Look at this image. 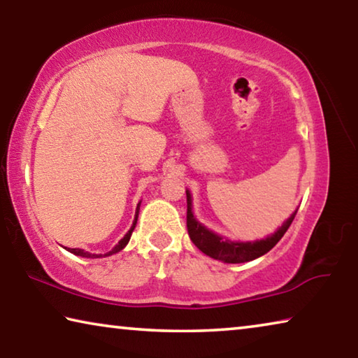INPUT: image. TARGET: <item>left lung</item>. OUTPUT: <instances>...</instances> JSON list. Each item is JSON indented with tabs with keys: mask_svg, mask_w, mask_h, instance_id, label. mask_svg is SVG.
<instances>
[{
	"mask_svg": "<svg viewBox=\"0 0 358 358\" xmlns=\"http://www.w3.org/2000/svg\"><path fill=\"white\" fill-rule=\"evenodd\" d=\"M186 202H187V211H186V226L187 234L192 243L196 245L199 250L203 254L213 257L216 260H224L227 264H240V262H250V260L257 259L264 256L265 252H268L278 241L282 238V235L287 232L290 224H292L295 213L289 217V220L282 224V226L276 230L273 235L266 237L264 240L257 241H246V243H240V241H230L226 238H221L220 235H216L203 227L202 224L196 221V217L192 215L191 208V194L186 191Z\"/></svg>",
	"mask_w": 358,
	"mask_h": 358,
	"instance_id": "obj_1",
	"label": "left lung"
}]
</instances>
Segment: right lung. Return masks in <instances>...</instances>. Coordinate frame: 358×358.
<instances>
[{
    "label": "right lung",
    "mask_w": 358,
    "mask_h": 358,
    "mask_svg": "<svg viewBox=\"0 0 358 358\" xmlns=\"http://www.w3.org/2000/svg\"><path fill=\"white\" fill-rule=\"evenodd\" d=\"M137 215H138V205H137V211H136V220H134V222H132V226H131V229H129V232L124 235L123 238H121L120 241H118V245L113 248L112 251H108L107 254H104V256H110V254H115V252H118V251H121L123 250V248L128 245V241H129V238H131V234H132V230H134V227H136V224H137ZM68 251H71L72 254H76V256H82V257H101L102 254H90V252H87V251H83V250H78V248H68Z\"/></svg>",
    "instance_id": "1"
}]
</instances>
